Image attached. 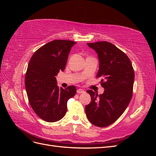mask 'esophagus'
Masks as SVG:
<instances>
[{
    "mask_svg": "<svg viewBox=\"0 0 156 156\" xmlns=\"http://www.w3.org/2000/svg\"><path fill=\"white\" fill-rule=\"evenodd\" d=\"M77 92L78 94H82V93H84V90H83V89L79 88V89H78L77 90Z\"/></svg>",
    "mask_w": 156,
    "mask_h": 156,
    "instance_id": "esophagus-1",
    "label": "esophagus"
}]
</instances>
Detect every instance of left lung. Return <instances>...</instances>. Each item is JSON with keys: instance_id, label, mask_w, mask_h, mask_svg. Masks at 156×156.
I'll list each match as a JSON object with an SVG mask.
<instances>
[{"instance_id": "1", "label": "left lung", "mask_w": 156, "mask_h": 156, "mask_svg": "<svg viewBox=\"0 0 156 156\" xmlns=\"http://www.w3.org/2000/svg\"><path fill=\"white\" fill-rule=\"evenodd\" d=\"M98 54L100 68L96 77H101L103 94L89 90L91 102L85 107L86 115L94 126L103 127L114 123L123 114L133 95V68L123 51L108 41L88 43Z\"/></svg>"}]
</instances>
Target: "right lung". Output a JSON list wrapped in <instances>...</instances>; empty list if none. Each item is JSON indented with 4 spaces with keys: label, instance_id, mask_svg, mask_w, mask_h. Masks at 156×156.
<instances>
[{
    "label": "right lung",
    "instance_id": "add662e5",
    "mask_svg": "<svg viewBox=\"0 0 156 156\" xmlns=\"http://www.w3.org/2000/svg\"><path fill=\"white\" fill-rule=\"evenodd\" d=\"M73 41L55 40L33 54L25 75V88L31 107L48 122L62 119L67 112V102L76 94L75 86L59 88L55 77L66 65Z\"/></svg>",
    "mask_w": 156,
    "mask_h": 156
}]
</instances>
